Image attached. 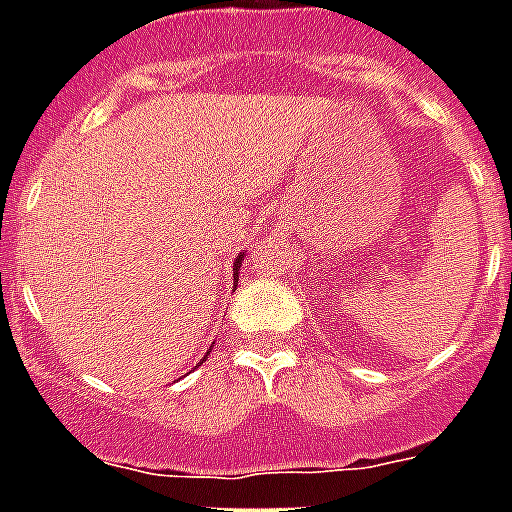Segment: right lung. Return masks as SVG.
<instances>
[{
	"label": "right lung",
	"mask_w": 512,
	"mask_h": 512,
	"mask_svg": "<svg viewBox=\"0 0 512 512\" xmlns=\"http://www.w3.org/2000/svg\"><path fill=\"white\" fill-rule=\"evenodd\" d=\"M241 261H243V253L238 256V259H235V282H238V269H241ZM202 361H205V359H202Z\"/></svg>",
	"instance_id": "add662e5"
}]
</instances>
